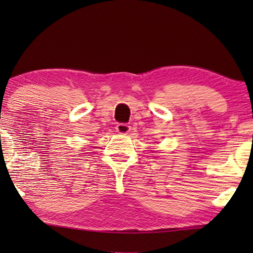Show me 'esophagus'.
Instances as JSON below:
<instances>
[{
    "mask_svg": "<svg viewBox=\"0 0 253 253\" xmlns=\"http://www.w3.org/2000/svg\"><path fill=\"white\" fill-rule=\"evenodd\" d=\"M116 131L118 132V134L126 135V134H128V132L130 131V126L127 125V124L121 123V124H118V125L116 126Z\"/></svg>",
    "mask_w": 253,
    "mask_h": 253,
    "instance_id": "34e87169",
    "label": "esophagus"
}]
</instances>
